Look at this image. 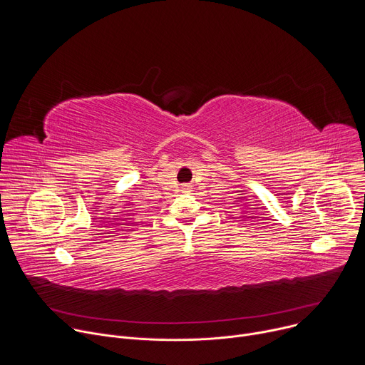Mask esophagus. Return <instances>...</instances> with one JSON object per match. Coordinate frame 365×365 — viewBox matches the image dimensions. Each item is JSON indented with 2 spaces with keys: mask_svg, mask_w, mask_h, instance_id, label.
<instances>
[{
  "mask_svg": "<svg viewBox=\"0 0 365 365\" xmlns=\"http://www.w3.org/2000/svg\"><path fill=\"white\" fill-rule=\"evenodd\" d=\"M189 185H182V192H189Z\"/></svg>",
  "mask_w": 365,
  "mask_h": 365,
  "instance_id": "34e87169",
  "label": "esophagus"
}]
</instances>
